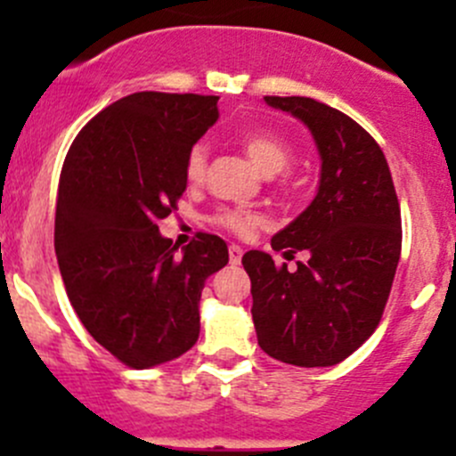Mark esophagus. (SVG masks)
<instances>
[{
    "label": "esophagus",
    "instance_id": "34e87169",
    "mask_svg": "<svg viewBox=\"0 0 456 456\" xmlns=\"http://www.w3.org/2000/svg\"><path fill=\"white\" fill-rule=\"evenodd\" d=\"M240 260H242V247L229 245V262H232V265H240Z\"/></svg>",
    "mask_w": 456,
    "mask_h": 456
}]
</instances>
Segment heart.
Wrapping results in <instances>:
<instances>
[{
	"mask_svg": "<svg viewBox=\"0 0 456 456\" xmlns=\"http://www.w3.org/2000/svg\"><path fill=\"white\" fill-rule=\"evenodd\" d=\"M242 150H245L247 159L254 163L256 169H260L265 176H273V174L287 169V165L291 163V147L284 141H280L278 136L266 134V132H247L240 139ZM207 167V147L205 145H194L187 154L185 160V176L190 183H200L205 176ZM216 223L220 227L229 229V232L238 233V236H245L251 229L256 227L257 216L251 211L242 209H223L216 216Z\"/></svg>",
	"mask_w": 456,
	"mask_h": 456,
	"instance_id": "1",
	"label": "heart"
}]
</instances>
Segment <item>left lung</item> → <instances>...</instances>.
I'll use <instances>...</instances> for the list:
<instances>
[{"label":"left lung","mask_w":456,"mask_h":456,"mask_svg":"<svg viewBox=\"0 0 456 456\" xmlns=\"http://www.w3.org/2000/svg\"><path fill=\"white\" fill-rule=\"evenodd\" d=\"M309 127L320 154V187L311 205L271 238L273 251H247L254 326L266 355L284 364L335 366L379 324L402 254V214L388 163L375 139L339 110L309 96H265Z\"/></svg>","instance_id":"8db88e82"}]
</instances>
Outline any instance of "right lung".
Returning a JSON list of instances; mask_svg holds the SVG:
<instances>
[{"instance_id":"add662e5","label":"right lung","mask_w":456,"mask_h":456,"mask_svg":"<svg viewBox=\"0 0 456 456\" xmlns=\"http://www.w3.org/2000/svg\"><path fill=\"white\" fill-rule=\"evenodd\" d=\"M218 96L134 92L79 132L59 181L54 251L87 333L130 369L190 351L205 280L229 262L223 238L183 247L159 232L187 187L185 160L218 121Z\"/></svg>"}]
</instances>
